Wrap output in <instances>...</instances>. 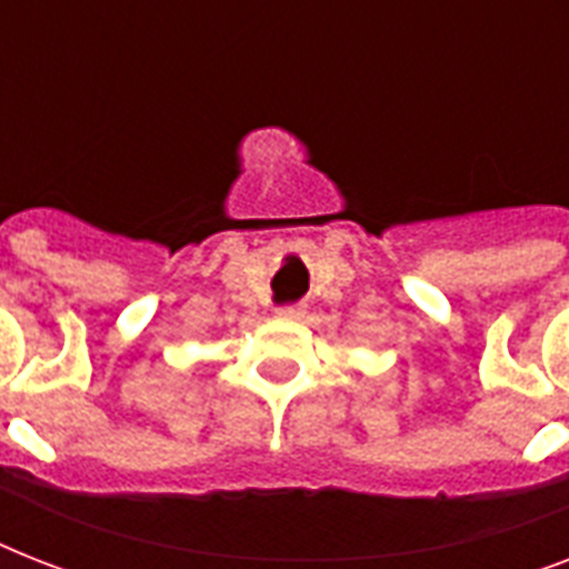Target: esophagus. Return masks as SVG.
<instances>
[{"label":"esophagus","instance_id":"esophagus-1","mask_svg":"<svg viewBox=\"0 0 569 569\" xmlns=\"http://www.w3.org/2000/svg\"><path fill=\"white\" fill-rule=\"evenodd\" d=\"M277 319H286V321H295L303 316V307L301 303H283V307H277L274 310Z\"/></svg>","mask_w":569,"mask_h":569}]
</instances>
